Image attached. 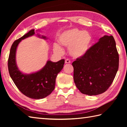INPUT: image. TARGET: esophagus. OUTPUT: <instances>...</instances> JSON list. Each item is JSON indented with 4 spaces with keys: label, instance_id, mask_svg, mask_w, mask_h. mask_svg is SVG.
Returning a JSON list of instances; mask_svg holds the SVG:
<instances>
[{
    "label": "esophagus",
    "instance_id": "esophagus-1",
    "mask_svg": "<svg viewBox=\"0 0 127 127\" xmlns=\"http://www.w3.org/2000/svg\"><path fill=\"white\" fill-rule=\"evenodd\" d=\"M65 64L70 63V61L69 59H65Z\"/></svg>",
    "mask_w": 127,
    "mask_h": 127
}]
</instances>
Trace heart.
<instances>
[{
	"mask_svg": "<svg viewBox=\"0 0 127 127\" xmlns=\"http://www.w3.org/2000/svg\"><path fill=\"white\" fill-rule=\"evenodd\" d=\"M58 42L64 46L69 47L70 55L75 58L84 56L90 49L92 36L90 32L76 28L64 31L58 36ZM54 50L61 51L62 48L57 43L53 45Z\"/></svg>",
	"mask_w": 127,
	"mask_h": 127,
	"instance_id": "1",
	"label": "heart"
}]
</instances>
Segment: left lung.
Masks as SVG:
<instances>
[{
  "instance_id": "1",
  "label": "left lung",
  "mask_w": 127,
  "mask_h": 127,
  "mask_svg": "<svg viewBox=\"0 0 127 127\" xmlns=\"http://www.w3.org/2000/svg\"><path fill=\"white\" fill-rule=\"evenodd\" d=\"M72 65L75 85L81 92L88 95L105 92L112 84L119 65V55L114 37H101Z\"/></svg>"
}]
</instances>
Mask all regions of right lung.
<instances>
[{
  "mask_svg": "<svg viewBox=\"0 0 127 127\" xmlns=\"http://www.w3.org/2000/svg\"><path fill=\"white\" fill-rule=\"evenodd\" d=\"M34 34V29H32L13 42L8 59V69L10 77L21 93L30 98L40 99L50 95L54 90L57 76L63 68L65 61L61 59L57 62L48 61L44 68L34 73L25 74L20 71L16 62V49L21 40ZM38 36L40 37L39 35ZM41 37L46 39L44 36Z\"/></svg>",
  "mask_w": 127,
  "mask_h": 127,
  "instance_id": "right-lung-1",
  "label": "right lung"
}]
</instances>
